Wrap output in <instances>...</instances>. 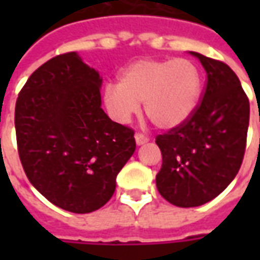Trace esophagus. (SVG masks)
<instances>
[{"label": "esophagus", "mask_w": 260, "mask_h": 260, "mask_svg": "<svg viewBox=\"0 0 260 260\" xmlns=\"http://www.w3.org/2000/svg\"><path fill=\"white\" fill-rule=\"evenodd\" d=\"M135 141H136V145H145L146 142H149V138H147L146 135H143V134H141V132H138V134H135Z\"/></svg>", "instance_id": "1"}]
</instances>
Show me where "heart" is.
<instances>
[{"mask_svg":"<svg viewBox=\"0 0 260 260\" xmlns=\"http://www.w3.org/2000/svg\"><path fill=\"white\" fill-rule=\"evenodd\" d=\"M202 90L199 69L186 58L141 59L122 71L119 82L104 86L108 114L121 124L139 113L141 103L153 124L171 129L195 111Z\"/></svg>","mask_w":260,"mask_h":260,"instance_id":"1","label":"heart"}]
</instances>
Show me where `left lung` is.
<instances>
[{"mask_svg":"<svg viewBox=\"0 0 260 260\" xmlns=\"http://www.w3.org/2000/svg\"><path fill=\"white\" fill-rule=\"evenodd\" d=\"M189 53L206 71L202 100L184 124L156 138L163 156L156 185L178 207L201 206L230 185L242 164L249 125V100L234 71Z\"/></svg>","mask_w":260,"mask_h":260,"instance_id":"8db88e82","label":"left lung"}]
</instances>
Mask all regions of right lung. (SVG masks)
<instances>
[{"label":"right lung","mask_w":260,"mask_h":260,"mask_svg":"<svg viewBox=\"0 0 260 260\" xmlns=\"http://www.w3.org/2000/svg\"><path fill=\"white\" fill-rule=\"evenodd\" d=\"M102 82L75 51L61 54L30 75L16 100L26 177L53 205L72 213L104 206L136 149L134 129L103 111Z\"/></svg>","instance_id":"add662e5"}]
</instances>
